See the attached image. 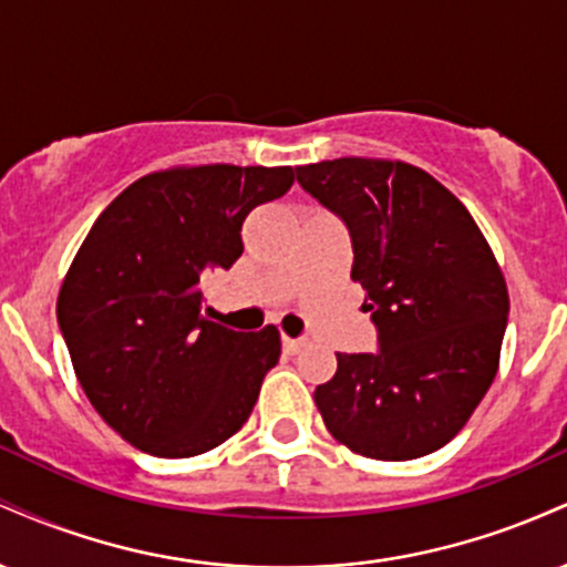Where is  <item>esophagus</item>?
<instances>
[{
    "label": "esophagus",
    "mask_w": 567,
    "mask_h": 567,
    "mask_svg": "<svg viewBox=\"0 0 567 567\" xmlns=\"http://www.w3.org/2000/svg\"><path fill=\"white\" fill-rule=\"evenodd\" d=\"M282 347L285 351H290V354H296V351H301L306 347V338H282Z\"/></svg>",
    "instance_id": "esophagus-1"
}]
</instances>
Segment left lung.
Masks as SVG:
<instances>
[{"instance_id":"left-lung-1","label":"left lung","mask_w":567,"mask_h":567,"mask_svg":"<svg viewBox=\"0 0 567 567\" xmlns=\"http://www.w3.org/2000/svg\"><path fill=\"white\" fill-rule=\"evenodd\" d=\"M296 175L347 224L351 279L379 328L375 354H338L336 375L317 386L324 426L365 458L440 451L498 373L509 292L491 245L470 210L408 162L341 157Z\"/></svg>"}]
</instances>
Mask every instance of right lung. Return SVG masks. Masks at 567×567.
<instances>
[{
  "instance_id": "1",
  "label": "right lung",
  "mask_w": 567,
  "mask_h": 567,
  "mask_svg": "<svg viewBox=\"0 0 567 567\" xmlns=\"http://www.w3.org/2000/svg\"><path fill=\"white\" fill-rule=\"evenodd\" d=\"M292 167L148 173L97 216L58 292L76 379L143 453L188 458L237 434L277 365L279 330L237 333L202 315V277L243 256V220L282 197Z\"/></svg>"
}]
</instances>
